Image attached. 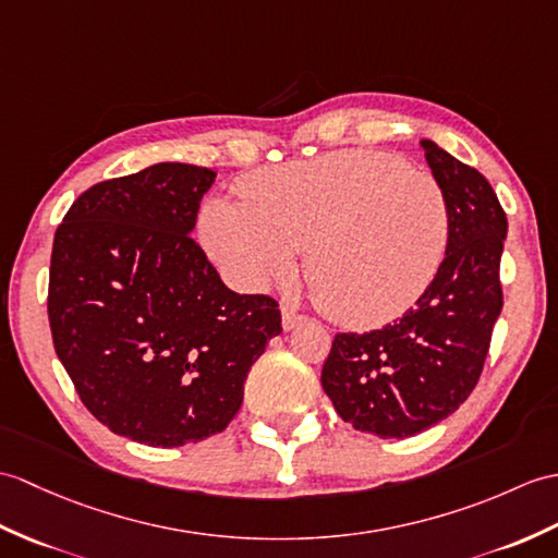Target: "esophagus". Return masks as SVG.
Returning a JSON list of instances; mask_svg holds the SVG:
<instances>
[{"label": "esophagus", "mask_w": 558, "mask_h": 558, "mask_svg": "<svg viewBox=\"0 0 558 558\" xmlns=\"http://www.w3.org/2000/svg\"><path fill=\"white\" fill-rule=\"evenodd\" d=\"M308 318L304 314H300L294 306H282V328L284 330H294L296 326H302V323H306Z\"/></svg>", "instance_id": "34e87169"}]
</instances>
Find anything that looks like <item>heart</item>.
Here are the masks:
<instances>
[{
	"label": "heart",
	"mask_w": 558,
	"mask_h": 558,
	"mask_svg": "<svg viewBox=\"0 0 558 558\" xmlns=\"http://www.w3.org/2000/svg\"><path fill=\"white\" fill-rule=\"evenodd\" d=\"M202 240L242 288L294 274L344 326L385 323L433 282L449 238L445 192L430 175L371 151L284 163L242 183V202L202 206Z\"/></svg>",
	"instance_id": "b5f03b06"
}]
</instances>
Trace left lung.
<instances>
[{
	"instance_id": "left-lung-1",
	"label": "left lung",
	"mask_w": 558,
	"mask_h": 558,
	"mask_svg": "<svg viewBox=\"0 0 558 558\" xmlns=\"http://www.w3.org/2000/svg\"><path fill=\"white\" fill-rule=\"evenodd\" d=\"M445 192V262L404 316L371 332H338L320 385L342 421L404 439L451 416L481 378L501 314L499 262L507 214L487 178L433 140H421Z\"/></svg>"
}]
</instances>
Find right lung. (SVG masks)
I'll use <instances>...</instances> for the list:
<instances>
[{"label":"right lung","instance_id":"1","mask_svg":"<svg viewBox=\"0 0 558 558\" xmlns=\"http://www.w3.org/2000/svg\"><path fill=\"white\" fill-rule=\"evenodd\" d=\"M214 180L171 161L104 180L73 202L51 247L57 356L99 423L149 447L226 430L282 332L274 296L228 290L190 235Z\"/></svg>","mask_w":558,"mask_h":558}]
</instances>
